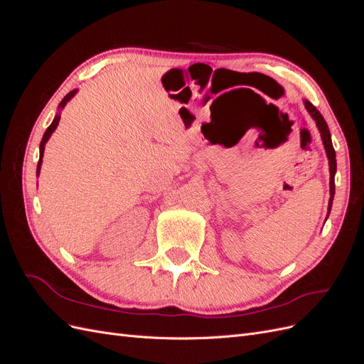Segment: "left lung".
<instances>
[{
  "label": "left lung",
  "mask_w": 364,
  "mask_h": 364,
  "mask_svg": "<svg viewBox=\"0 0 364 364\" xmlns=\"http://www.w3.org/2000/svg\"><path fill=\"white\" fill-rule=\"evenodd\" d=\"M304 105L306 107V111L310 112V115L316 121V126H317L318 132H321V136H322V141H323V147L326 150V156H328V161H329V176H331V178H329V194H331V197H329V203H328V215H329V211H331V206H333L334 193H336V185H334V176H336V170H337L336 150L333 147L331 134H329L328 124H326V121L323 119L322 114L318 112L317 109H316V106H313L308 100H304Z\"/></svg>",
  "instance_id": "left-lung-1"
}]
</instances>
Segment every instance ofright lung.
<instances>
[{"label": "right lung", "instance_id": "right-lung-1", "mask_svg": "<svg viewBox=\"0 0 364 364\" xmlns=\"http://www.w3.org/2000/svg\"><path fill=\"white\" fill-rule=\"evenodd\" d=\"M75 94H77V90H74V91H71V92H68L67 95H65L63 100L59 103V109H63L65 105H67ZM59 119H60V114H56V117H54V119H53V123L48 126V129L46 130V134H43V136H42L41 147H39V162H38V168H36V174L38 176H39V171H41V165H42V158H43V150H46V144H47V141L50 139L53 132L56 130V127L59 124Z\"/></svg>", "mask_w": 364, "mask_h": 364}]
</instances>
